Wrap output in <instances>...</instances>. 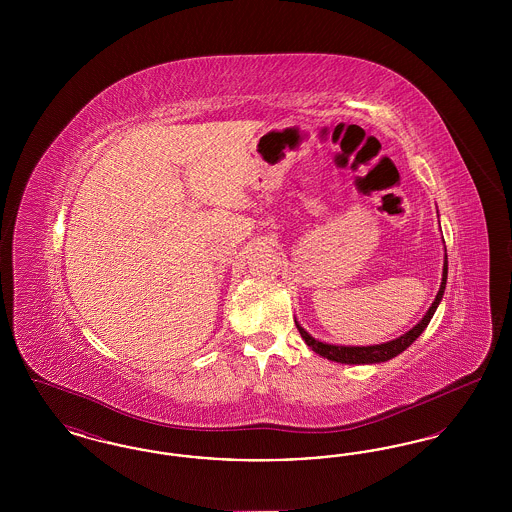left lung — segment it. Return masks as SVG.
Here are the masks:
<instances>
[{
    "label": "left lung",
    "instance_id": "obj_1",
    "mask_svg": "<svg viewBox=\"0 0 512 512\" xmlns=\"http://www.w3.org/2000/svg\"><path fill=\"white\" fill-rule=\"evenodd\" d=\"M445 284H447V253L443 255V274H441V286H439L438 295L432 303V307L426 311V315L418 324H414L409 332H405L403 336L395 338V340L386 341V343H378V345H336V343H326V341L317 340L313 338L297 320L295 326L301 334V338L305 343L318 353L320 357L334 361V363H341V365H376V363H386L393 357H397L399 353H403L407 347L413 345V341L426 330V326L430 324V320L434 317L441 297L445 292Z\"/></svg>",
    "mask_w": 512,
    "mask_h": 512
}]
</instances>
